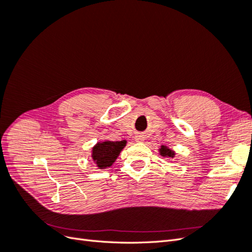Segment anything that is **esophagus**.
Masks as SVG:
<instances>
[{"mask_svg":"<svg viewBox=\"0 0 252 252\" xmlns=\"http://www.w3.org/2000/svg\"><path fill=\"white\" fill-rule=\"evenodd\" d=\"M144 139H145V138H144L143 135H140V134H139V135H135V139H134V140H135V142L141 143V142L144 141Z\"/></svg>","mask_w":252,"mask_h":252,"instance_id":"1","label":"esophagus"}]
</instances>
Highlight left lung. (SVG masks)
I'll list each match as a JSON object with an SVG mask.
<instances>
[{
  "label": "left lung",
  "instance_id": "obj_1",
  "mask_svg": "<svg viewBox=\"0 0 252 252\" xmlns=\"http://www.w3.org/2000/svg\"><path fill=\"white\" fill-rule=\"evenodd\" d=\"M158 150H159V155H161L164 158H173L174 156H175V152L173 150H171L170 148H168L167 146H164V145H162L161 148H159Z\"/></svg>",
  "mask_w": 252,
  "mask_h": 252
}]
</instances>
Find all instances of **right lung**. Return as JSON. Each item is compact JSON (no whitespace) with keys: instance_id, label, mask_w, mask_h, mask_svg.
Segmentation results:
<instances>
[{"instance_id":"add662e5","label":"right lung","mask_w":252,"mask_h":252,"mask_svg":"<svg viewBox=\"0 0 252 252\" xmlns=\"http://www.w3.org/2000/svg\"><path fill=\"white\" fill-rule=\"evenodd\" d=\"M126 141H105L98 142L95 144V146L93 148V158L94 162L97 166L98 169H105L107 167H110L117 158L119 157L120 152L126 146Z\"/></svg>"}]
</instances>
